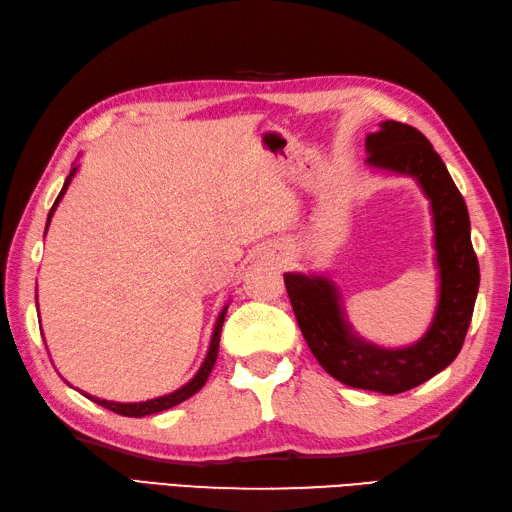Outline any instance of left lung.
<instances>
[{
	"mask_svg": "<svg viewBox=\"0 0 512 512\" xmlns=\"http://www.w3.org/2000/svg\"><path fill=\"white\" fill-rule=\"evenodd\" d=\"M367 165L411 176L431 203L437 307L429 329L409 347H380L358 336L344 314L340 289L325 274L287 271L285 285L298 327L331 378L353 389L395 395L444 371L460 353L479 289L466 203L440 154L420 130L382 121L367 134Z\"/></svg>",
	"mask_w": 512,
	"mask_h": 512,
	"instance_id": "obj_1",
	"label": "left lung"
}]
</instances>
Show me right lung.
Returning <instances> with one entry per match:
<instances>
[{
	"mask_svg": "<svg viewBox=\"0 0 512 512\" xmlns=\"http://www.w3.org/2000/svg\"><path fill=\"white\" fill-rule=\"evenodd\" d=\"M77 170H79V165L75 163V165H72V170H70V174H68V179H66L64 187H61V192H59V196H57L55 205L50 207V214H48V221H46V229H48V225H50L52 214H55V210H57V205L61 203V198H64L70 181L75 179ZM44 236H46V234H44ZM227 307H229V300L225 302L223 309L218 311V318H216V322H214V331H212V338H210V347H207L203 364H201V367H198V371L194 373V378H192L190 382H185L183 387H179V389L172 391V393L159 395V398L143 400V402H114V400H101V398H95V395H88V393H86V398L92 400V402L101 404L103 409H110V411L119 413V415H125V417H145V415H152V413H161V411L172 409V406H176V404L185 402L187 398H192V395H194L196 391L203 389V384L207 382V378H210V373H212V369H214V362H216V356H218V340H221V329H223V322H225Z\"/></svg>",
	"mask_w": 512,
	"mask_h": 512,
	"instance_id": "right-lung-1",
	"label": "right lung"
}]
</instances>
